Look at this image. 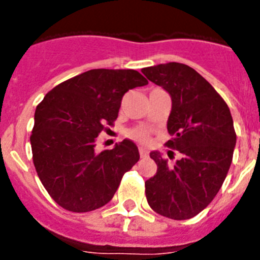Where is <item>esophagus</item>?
<instances>
[{
	"label": "esophagus",
	"mask_w": 260,
	"mask_h": 260,
	"mask_svg": "<svg viewBox=\"0 0 260 260\" xmlns=\"http://www.w3.org/2000/svg\"><path fill=\"white\" fill-rule=\"evenodd\" d=\"M139 155H141L142 158L147 157V156H148V153H147L146 148H143V147H141V148H139Z\"/></svg>",
	"instance_id": "obj_1"
}]
</instances>
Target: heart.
<instances>
[{
    "label": "heart",
    "mask_w": 260,
    "mask_h": 260,
    "mask_svg": "<svg viewBox=\"0 0 260 260\" xmlns=\"http://www.w3.org/2000/svg\"><path fill=\"white\" fill-rule=\"evenodd\" d=\"M128 137L135 139L138 142H142V143H147V142L150 141V134H148V130L144 127H135L132 128L130 132H128Z\"/></svg>",
    "instance_id": "obj_1"
}]
</instances>
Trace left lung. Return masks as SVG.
<instances>
[{
	"mask_svg": "<svg viewBox=\"0 0 260 260\" xmlns=\"http://www.w3.org/2000/svg\"><path fill=\"white\" fill-rule=\"evenodd\" d=\"M172 98L165 143L182 155L174 165L151 152L157 172L146 181V198L158 215L187 220L212 202L233 158L237 135L224 99L190 66L178 62L142 69Z\"/></svg>",
	"mask_w": 260,
	"mask_h": 260,
	"instance_id": "obj_1",
	"label": "left lung"
}]
</instances>
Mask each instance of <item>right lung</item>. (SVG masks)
Instances as JSON below:
<instances>
[{
  "label": "right lung",
  "instance_id": "1",
  "mask_svg": "<svg viewBox=\"0 0 260 260\" xmlns=\"http://www.w3.org/2000/svg\"><path fill=\"white\" fill-rule=\"evenodd\" d=\"M147 83L137 70L93 69L59 83L36 107L32 160L62 208L89 212L103 207L137 164L139 151L128 139L100 153L95 144L105 126H113L123 95Z\"/></svg>",
  "mask_w": 260,
  "mask_h": 260
}]
</instances>
